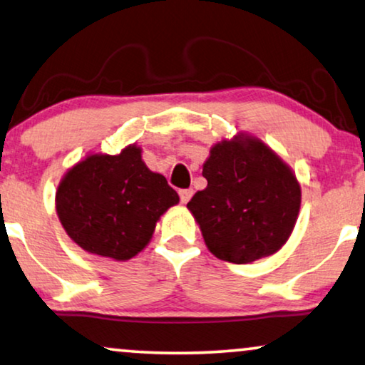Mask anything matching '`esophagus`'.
<instances>
[{"instance_id": "esophagus-1", "label": "esophagus", "mask_w": 365, "mask_h": 365, "mask_svg": "<svg viewBox=\"0 0 365 365\" xmlns=\"http://www.w3.org/2000/svg\"><path fill=\"white\" fill-rule=\"evenodd\" d=\"M178 195H180V201L185 205L188 203L190 198L193 196V188H183V190H178Z\"/></svg>"}]
</instances>
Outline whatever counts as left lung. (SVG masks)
Masks as SVG:
<instances>
[{
	"instance_id": "8db88e82",
	"label": "left lung",
	"mask_w": 365,
	"mask_h": 365,
	"mask_svg": "<svg viewBox=\"0 0 365 365\" xmlns=\"http://www.w3.org/2000/svg\"><path fill=\"white\" fill-rule=\"evenodd\" d=\"M207 187L187 205L210 252L242 264L273 255L297 221L300 185L257 138L217 143L203 165Z\"/></svg>"
}]
</instances>
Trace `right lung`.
Masks as SVG:
<instances>
[{
	"mask_svg": "<svg viewBox=\"0 0 365 365\" xmlns=\"http://www.w3.org/2000/svg\"><path fill=\"white\" fill-rule=\"evenodd\" d=\"M178 195L151 172L141 149L94 154L69 169L56 192V212L66 234L94 255L130 259L151 240L155 222Z\"/></svg>",
	"mask_w": 365,
	"mask_h": 365,
	"instance_id": "obj_1",
	"label": "right lung"
}]
</instances>
